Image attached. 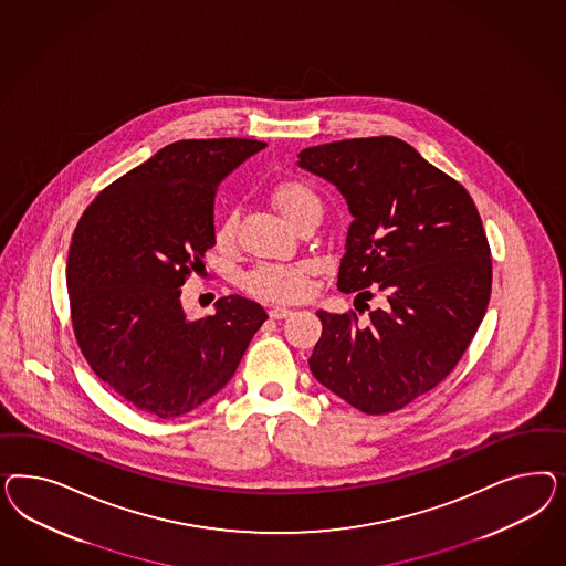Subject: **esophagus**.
<instances>
[{
  "instance_id": "1",
  "label": "esophagus",
  "mask_w": 566,
  "mask_h": 566,
  "mask_svg": "<svg viewBox=\"0 0 566 566\" xmlns=\"http://www.w3.org/2000/svg\"><path fill=\"white\" fill-rule=\"evenodd\" d=\"M291 308L286 307H272L270 308V317H274V319H282V317H289L291 315Z\"/></svg>"
}]
</instances>
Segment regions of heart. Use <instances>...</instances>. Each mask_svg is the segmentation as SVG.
<instances>
[{"label": "heart", "mask_w": 566, "mask_h": 566, "mask_svg": "<svg viewBox=\"0 0 566 566\" xmlns=\"http://www.w3.org/2000/svg\"><path fill=\"white\" fill-rule=\"evenodd\" d=\"M270 203L277 209V213L294 223L303 218L311 209H322L319 197L307 182L296 178H282L268 190ZM234 218L226 216L218 228V244L230 247L234 240ZM313 274V265L307 261L289 263V265H259L247 275L244 286L253 294L275 298V301H296L305 296L308 291V280Z\"/></svg>", "instance_id": "1"}]
</instances>
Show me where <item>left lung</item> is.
Returning <instances> with one entry per match:
<instances>
[{
  "label": "left lung",
  "instance_id": "8db88e82",
  "mask_svg": "<svg viewBox=\"0 0 566 566\" xmlns=\"http://www.w3.org/2000/svg\"><path fill=\"white\" fill-rule=\"evenodd\" d=\"M298 166L340 190L353 216L338 291L384 294L367 319L317 311L311 374L359 411H398L454 369L485 315L492 259L478 207L396 137L307 147Z\"/></svg>",
  "mask_w": 566,
  "mask_h": 566
}]
</instances>
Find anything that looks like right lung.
Wrapping results in <instances>:
<instances>
[{"label":"right lung","instance_id":"obj_1","mask_svg":"<svg viewBox=\"0 0 566 566\" xmlns=\"http://www.w3.org/2000/svg\"><path fill=\"white\" fill-rule=\"evenodd\" d=\"M265 143L190 138L159 149L86 207L70 244L66 284L76 343L114 392L159 419L218 395L268 319L239 294L189 319L180 286L206 270L223 178Z\"/></svg>","mask_w":566,"mask_h":566}]
</instances>
